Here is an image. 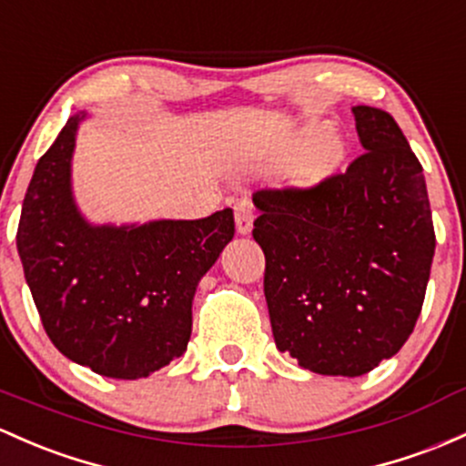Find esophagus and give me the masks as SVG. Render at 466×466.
Returning <instances> with one entry per match:
<instances>
[{
    "label": "esophagus",
    "instance_id": "34e87169",
    "mask_svg": "<svg viewBox=\"0 0 466 466\" xmlns=\"http://www.w3.org/2000/svg\"><path fill=\"white\" fill-rule=\"evenodd\" d=\"M234 218H237L238 234H249V232H252L254 206L248 201V198H241V201L234 203Z\"/></svg>",
    "mask_w": 466,
    "mask_h": 466
}]
</instances>
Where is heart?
Segmentation results:
<instances>
[{"instance_id": "b5f03b06", "label": "heart", "mask_w": 466, "mask_h": 466, "mask_svg": "<svg viewBox=\"0 0 466 466\" xmlns=\"http://www.w3.org/2000/svg\"><path fill=\"white\" fill-rule=\"evenodd\" d=\"M305 137H308V139H323L325 137V127H309L308 132H305ZM339 155H340V146L339 143H336L334 139H323L319 143V146H316V161L320 163V166H327V163H334L336 158H339Z\"/></svg>"}]
</instances>
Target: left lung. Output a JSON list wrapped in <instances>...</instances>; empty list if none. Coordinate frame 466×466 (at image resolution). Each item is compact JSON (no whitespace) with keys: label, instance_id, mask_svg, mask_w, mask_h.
<instances>
[{"label":"left lung","instance_id":"obj_1","mask_svg":"<svg viewBox=\"0 0 466 466\" xmlns=\"http://www.w3.org/2000/svg\"><path fill=\"white\" fill-rule=\"evenodd\" d=\"M365 152L309 187L254 192L276 347L323 376L398 354L420 316L436 232L422 166L387 112L356 106Z\"/></svg>","mask_w":466,"mask_h":466}]
</instances>
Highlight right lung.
Returning a JSON list of instances; mask_svg holds the SVG:
<instances>
[{
    "instance_id": "right-lung-1",
    "label": "right lung",
    "mask_w": 466,
    "mask_h": 466,
    "mask_svg": "<svg viewBox=\"0 0 466 466\" xmlns=\"http://www.w3.org/2000/svg\"><path fill=\"white\" fill-rule=\"evenodd\" d=\"M81 116H70L25 190L17 249L53 345L108 378H146L186 351L198 280L234 237L225 208L198 221L92 228L70 194Z\"/></svg>"
}]
</instances>
